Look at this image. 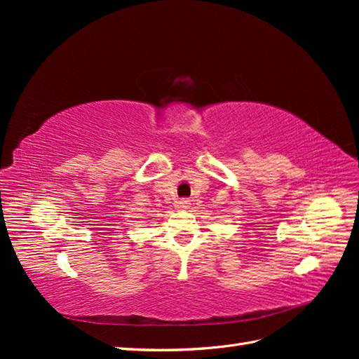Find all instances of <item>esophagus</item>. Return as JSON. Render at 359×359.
<instances>
[{
	"label": "esophagus",
	"instance_id": "esophagus-1",
	"mask_svg": "<svg viewBox=\"0 0 359 359\" xmlns=\"http://www.w3.org/2000/svg\"><path fill=\"white\" fill-rule=\"evenodd\" d=\"M189 206H190V201H189V199H180V201H178V208L187 210Z\"/></svg>",
	"mask_w": 359,
	"mask_h": 359
}]
</instances>
